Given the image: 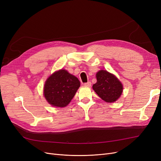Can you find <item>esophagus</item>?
Wrapping results in <instances>:
<instances>
[{
	"label": "esophagus",
	"mask_w": 161,
	"mask_h": 161,
	"mask_svg": "<svg viewBox=\"0 0 161 161\" xmlns=\"http://www.w3.org/2000/svg\"><path fill=\"white\" fill-rule=\"evenodd\" d=\"M84 86H85L86 87H91V83L90 81L87 82V83H86L85 84H84Z\"/></svg>",
	"instance_id": "1"
}]
</instances>
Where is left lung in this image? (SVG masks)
Returning a JSON list of instances; mask_svg holds the SVG:
<instances>
[{"instance_id": "1", "label": "left lung", "mask_w": 161, "mask_h": 161, "mask_svg": "<svg viewBox=\"0 0 161 161\" xmlns=\"http://www.w3.org/2000/svg\"><path fill=\"white\" fill-rule=\"evenodd\" d=\"M97 81L92 89L98 97L106 103H114L123 92V85L116 76L106 70H101L96 74Z\"/></svg>"}]
</instances>
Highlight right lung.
<instances>
[{"instance_id": "add662e5", "label": "right lung", "mask_w": 161, "mask_h": 161, "mask_svg": "<svg viewBox=\"0 0 161 161\" xmlns=\"http://www.w3.org/2000/svg\"><path fill=\"white\" fill-rule=\"evenodd\" d=\"M80 86L75 76L66 70H59L51 75L45 82L44 95L53 106L63 108L69 104Z\"/></svg>"}]
</instances>
